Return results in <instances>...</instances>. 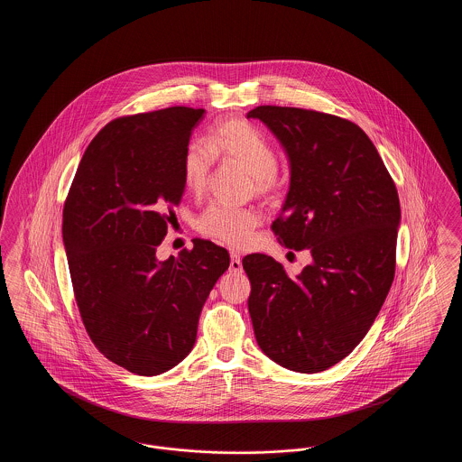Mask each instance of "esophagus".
Here are the masks:
<instances>
[{
  "label": "esophagus",
  "instance_id": "obj_1",
  "mask_svg": "<svg viewBox=\"0 0 462 462\" xmlns=\"http://www.w3.org/2000/svg\"><path fill=\"white\" fill-rule=\"evenodd\" d=\"M230 272H234V273L242 272L241 256L237 253H234V251L230 253Z\"/></svg>",
  "mask_w": 462,
  "mask_h": 462
}]
</instances>
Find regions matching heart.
Returning <instances> with one entry per match:
<instances>
[{
  "label": "heart",
  "instance_id": "b5f03b06",
  "mask_svg": "<svg viewBox=\"0 0 462 462\" xmlns=\"http://www.w3.org/2000/svg\"><path fill=\"white\" fill-rule=\"evenodd\" d=\"M215 157L244 168L249 173L251 189L256 196L273 198L284 187L273 145L260 128L245 119H223L209 133L208 147L190 143L185 149L181 175L190 194L200 196L206 190ZM260 223V213L254 208L211 204L199 217L198 228L200 234L221 244L244 247L253 241Z\"/></svg>",
  "mask_w": 462,
  "mask_h": 462
}]
</instances>
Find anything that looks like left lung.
Segmentation results:
<instances>
[{
	"label": "left lung",
	"instance_id": "8db88e82",
	"mask_svg": "<svg viewBox=\"0 0 462 462\" xmlns=\"http://www.w3.org/2000/svg\"><path fill=\"white\" fill-rule=\"evenodd\" d=\"M286 151L291 185L272 230L308 249L298 277L266 254H247V308L260 348L296 373L326 371L364 339L395 277L400 200L371 138L355 123L317 110L260 106Z\"/></svg>",
	"mask_w": 462,
	"mask_h": 462
}]
</instances>
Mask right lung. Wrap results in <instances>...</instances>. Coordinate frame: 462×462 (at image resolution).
<instances>
[{
	"label": "right lung",
	"mask_w": 462,
	"mask_h": 462,
	"mask_svg": "<svg viewBox=\"0 0 462 462\" xmlns=\"http://www.w3.org/2000/svg\"><path fill=\"white\" fill-rule=\"evenodd\" d=\"M204 109L110 121L89 142L67 194L62 236L74 298L97 350L138 375H157L194 348L199 315L230 264L225 247L194 239L157 262L185 192L181 159Z\"/></svg>",
	"instance_id": "right-lung-1"
}]
</instances>
